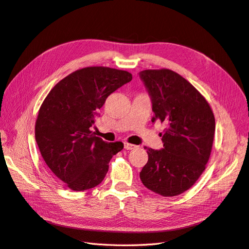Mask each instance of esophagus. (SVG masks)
Listing matches in <instances>:
<instances>
[{"label":"esophagus","mask_w":249,"mask_h":249,"mask_svg":"<svg viewBox=\"0 0 249 249\" xmlns=\"http://www.w3.org/2000/svg\"><path fill=\"white\" fill-rule=\"evenodd\" d=\"M136 147V145H134V144H131V143H127V142H124V148L125 149H127V150H130V149H133V148H135Z\"/></svg>","instance_id":"1"}]
</instances>
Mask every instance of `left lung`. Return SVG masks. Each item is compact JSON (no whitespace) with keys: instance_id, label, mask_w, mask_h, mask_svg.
<instances>
[{"instance_id":"obj_1","label":"left lung","mask_w":249,"mask_h":249,"mask_svg":"<svg viewBox=\"0 0 249 249\" xmlns=\"http://www.w3.org/2000/svg\"><path fill=\"white\" fill-rule=\"evenodd\" d=\"M140 78L152 96V122L165 124L164 148L144 147L148 161L140 179L157 194L177 196L190 189L207 167L214 141V113L205 96L176 71L146 70Z\"/></svg>"}]
</instances>
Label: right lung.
<instances>
[{
    "label": "right lung",
    "instance_id": "right-lung-1",
    "mask_svg": "<svg viewBox=\"0 0 249 249\" xmlns=\"http://www.w3.org/2000/svg\"><path fill=\"white\" fill-rule=\"evenodd\" d=\"M132 80V73L89 66L70 73L52 88L35 123V139L53 175L73 191L102 183L112 157L124 148L91 131L107 97Z\"/></svg>",
    "mask_w": 249,
    "mask_h": 249
}]
</instances>
